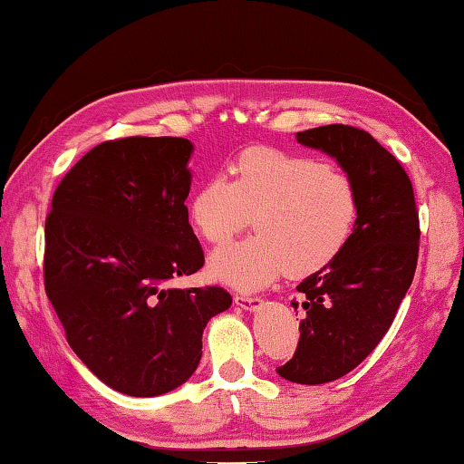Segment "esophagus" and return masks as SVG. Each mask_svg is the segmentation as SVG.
<instances>
[{"label": "esophagus", "mask_w": 464, "mask_h": 464, "mask_svg": "<svg viewBox=\"0 0 464 464\" xmlns=\"http://www.w3.org/2000/svg\"><path fill=\"white\" fill-rule=\"evenodd\" d=\"M234 303H236V307H240V309H244V311H256V309H260L262 307V301L260 296H248V295H236L234 296Z\"/></svg>", "instance_id": "esophagus-1"}]
</instances>
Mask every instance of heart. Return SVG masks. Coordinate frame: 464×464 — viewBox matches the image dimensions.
<instances>
[{
    "mask_svg": "<svg viewBox=\"0 0 464 464\" xmlns=\"http://www.w3.org/2000/svg\"><path fill=\"white\" fill-rule=\"evenodd\" d=\"M352 178L329 165L268 147L244 151L232 181L214 176L189 199L194 230L209 244H224L255 216L258 234L216 250L214 278L238 291H256L286 273L309 276L345 248L357 220Z\"/></svg>",
    "mask_w": 464,
    "mask_h": 464,
    "instance_id": "heart-1",
    "label": "heart"
}]
</instances>
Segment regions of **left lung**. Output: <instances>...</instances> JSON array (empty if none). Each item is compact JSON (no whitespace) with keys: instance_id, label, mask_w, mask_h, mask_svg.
I'll use <instances>...</instances> for the list:
<instances>
[{"instance_id":"1","label":"left lung","mask_w":464,"mask_h":464,"mask_svg":"<svg viewBox=\"0 0 464 464\" xmlns=\"http://www.w3.org/2000/svg\"><path fill=\"white\" fill-rule=\"evenodd\" d=\"M352 178L360 199L345 248L296 286L299 345L276 373L317 386L343 378L368 357L394 321L418 262L414 189L400 161L362 129L325 125L296 133Z\"/></svg>"}]
</instances>
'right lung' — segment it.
<instances>
[{
  "mask_svg": "<svg viewBox=\"0 0 464 464\" xmlns=\"http://www.w3.org/2000/svg\"><path fill=\"white\" fill-rule=\"evenodd\" d=\"M194 145L127 137L86 153L52 198L44 285L68 345L121 394L161 396L196 372L220 286L169 288L204 266L188 220Z\"/></svg>",
  "mask_w": 464,
  "mask_h": 464,
  "instance_id": "add662e5",
  "label": "right lung"
}]
</instances>
